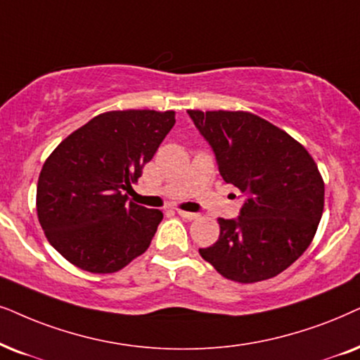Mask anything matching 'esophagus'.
Listing matches in <instances>:
<instances>
[{
    "label": "esophagus",
    "mask_w": 360,
    "mask_h": 360,
    "mask_svg": "<svg viewBox=\"0 0 360 360\" xmlns=\"http://www.w3.org/2000/svg\"><path fill=\"white\" fill-rule=\"evenodd\" d=\"M176 213H179L180 214V217L181 218H186V220H195V218H197L198 217V214L197 213H191V212H185V210H176Z\"/></svg>",
    "instance_id": "1"
}]
</instances>
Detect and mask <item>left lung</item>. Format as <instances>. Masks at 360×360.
<instances>
[{
  "label": "left lung",
  "instance_id": "obj_1",
  "mask_svg": "<svg viewBox=\"0 0 360 360\" xmlns=\"http://www.w3.org/2000/svg\"><path fill=\"white\" fill-rule=\"evenodd\" d=\"M226 184L246 197L238 220L218 218L220 238L200 248L236 283L278 276L307 250L324 210L314 158L283 129L245 110H188Z\"/></svg>",
  "mask_w": 360,
  "mask_h": 360
}]
</instances>
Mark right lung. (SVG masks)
I'll use <instances>...</instances> for the list:
<instances>
[{
    "instance_id": "1",
    "label": "right lung",
    "mask_w": 360,
    "mask_h": 360,
    "mask_svg": "<svg viewBox=\"0 0 360 360\" xmlns=\"http://www.w3.org/2000/svg\"><path fill=\"white\" fill-rule=\"evenodd\" d=\"M174 125V110L104 112L46 158L37 220L69 263L107 274L146 253L163 213L130 202L127 193Z\"/></svg>"
}]
</instances>
